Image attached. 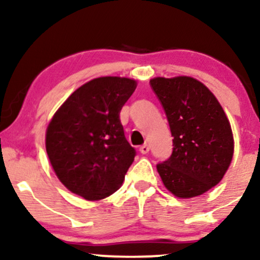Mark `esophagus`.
Returning a JSON list of instances; mask_svg holds the SVG:
<instances>
[{"label": "esophagus", "instance_id": "obj_1", "mask_svg": "<svg viewBox=\"0 0 260 260\" xmlns=\"http://www.w3.org/2000/svg\"><path fill=\"white\" fill-rule=\"evenodd\" d=\"M139 151H140V154H147V153H149V145L148 144H143L142 147L139 148Z\"/></svg>", "mask_w": 260, "mask_h": 260}]
</instances>
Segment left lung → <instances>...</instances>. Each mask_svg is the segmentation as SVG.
<instances>
[{
    "mask_svg": "<svg viewBox=\"0 0 260 260\" xmlns=\"http://www.w3.org/2000/svg\"><path fill=\"white\" fill-rule=\"evenodd\" d=\"M174 137L172 154L156 165L161 180L178 198H193L216 186L234 155L231 126L221 105L190 77L150 80Z\"/></svg>",
    "mask_w": 260,
    "mask_h": 260,
    "instance_id": "1",
    "label": "left lung"
}]
</instances>
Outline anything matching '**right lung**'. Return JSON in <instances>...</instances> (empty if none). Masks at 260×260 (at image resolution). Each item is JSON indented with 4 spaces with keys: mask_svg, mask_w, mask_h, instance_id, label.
Here are the masks:
<instances>
[{
    "mask_svg": "<svg viewBox=\"0 0 260 260\" xmlns=\"http://www.w3.org/2000/svg\"><path fill=\"white\" fill-rule=\"evenodd\" d=\"M136 80L100 77L85 83L62 104L46 131V151L67 189L100 201L120 188L136 149L124 137L122 106Z\"/></svg>",
    "mask_w": 260,
    "mask_h": 260,
    "instance_id": "obj_1",
    "label": "right lung"
}]
</instances>
